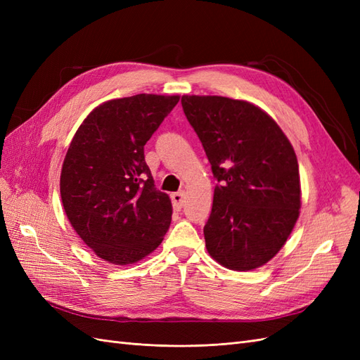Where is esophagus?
I'll return each mask as SVG.
<instances>
[{"mask_svg": "<svg viewBox=\"0 0 360 360\" xmlns=\"http://www.w3.org/2000/svg\"><path fill=\"white\" fill-rule=\"evenodd\" d=\"M171 200H172V205L176 210H180L183 204H184V192H174L171 195Z\"/></svg>", "mask_w": 360, "mask_h": 360, "instance_id": "1", "label": "esophagus"}]
</instances>
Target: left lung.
<instances>
[{"label": "left lung", "instance_id": "8db88e82", "mask_svg": "<svg viewBox=\"0 0 360 360\" xmlns=\"http://www.w3.org/2000/svg\"><path fill=\"white\" fill-rule=\"evenodd\" d=\"M217 184L205 248L226 269L252 270L284 246L299 217L300 177L288 138L258 106L222 96H183Z\"/></svg>", "mask_w": 360, "mask_h": 360}]
</instances>
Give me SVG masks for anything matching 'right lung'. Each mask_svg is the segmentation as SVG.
I'll return each instance as SVG.
<instances>
[{
  "mask_svg": "<svg viewBox=\"0 0 360 360\" xmlns=\"http://www.w3.org/2000/svg\"><path fill=\"white\" fill-rule=\"evenodd\" d=\"M179 96L108 101L76 130L61 168L64 212L84 243L117 266L136 263L162 243L172 205L156 189L144 146Z\"/></svg>",
  "mask_w": 360,
  "mask_h": 360,
  "instance_id": "add662e5",
  "label": "right lung"
}]
</instances>
